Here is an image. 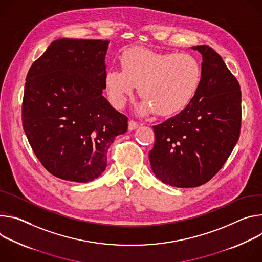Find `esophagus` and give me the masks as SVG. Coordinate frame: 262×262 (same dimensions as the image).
<instances>
[{"label":"esophagus","mask_w":262,"mask_h":262,"mask_svg":"<svg viewBox=\"0 0 262 262\" xmlns=\"http://www.w3.org/2000/svg\"><path fill=\"white\" fill-rule=\"evenodd\" d=\"M138 126H139L138 123H136L135 121H133V120H130V121H129V130H130V131L137 129Z\"/></svg>","instance_id":"obj_1"}]
</instances>
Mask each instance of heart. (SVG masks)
Instances as JSON below:
<instances>
[{
  "mask_svg": "<svg viewBox=\"0 0 262 262\" xmlns=\"http://www.w3.org/2000/svg\"><path fill=\"white\" fill-rule=\"evenodd\" d=\"M121 64L123 71L111 69L106 73L109 99L122 108L138 86L142 101L136 110L141 115L154 111L161 116L180 113L194 100L203 82L201 61L192 54L134 47L122 55Z\"/></svg>",
  "mask_w": 262,
  "mask_h": 262,
  "instance_id": "b5f03b06",
  "label": "heart"
}]
</instances>
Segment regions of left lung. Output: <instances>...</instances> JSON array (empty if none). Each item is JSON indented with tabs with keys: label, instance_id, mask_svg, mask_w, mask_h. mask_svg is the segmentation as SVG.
<instances>
[{
	"label": "left lung",
	"instance_id": "1",
	"mask_svg": "<svg viewBox=\"0 0 262 262\" xmlns=\"http://www.w3.org/2000/svg\"><path fill=\"white\" fill-rule=\"evenodd\" d=\"M202 55L203 82L194 100L180 113L154 126L149 153L155 176L175 187H196L223 167L241 134L242 92L237 79L209 46L192 47Z\"/></svg>",
	"mask_w": 262,
	"mask_h": 262
}]
</instances>
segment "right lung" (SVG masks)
Listing matches in <instances>:
<instances>
[{
	"label": "right lung",
	"instance_id": "add662e5",
	"mask_svg": "<svg viewBox=\"0 0 262 262\" xmlns=\"http://www.w3.org/2000/svg\"><path fill=\"white\" fill-rule=\"evenodd\" d=\"M108 40L53 41L28 72L24 131L43 167L57 178L90 182L107 165L128 118L103 97Z\"/></svg>",
	"mask_w": 262,
	"mask_h": 262
}]
</instances>
